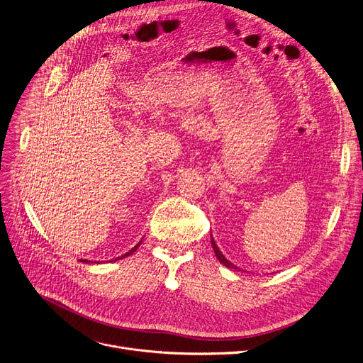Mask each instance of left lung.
I'll return each mask as SVG.
<instances>
[{
	"label": "left lung",
	"mask_w": 363,
	"mask_h": 363,
	"mask_svg": "<svg viewBox=\"0 0 363 363\" xmlns=\"http://www.w3.org/2000/svg\"><path fill=\"white\" fill-rule=\"evenodd\" d=\"M211 242H212V247H213V251H215V255H216V258L225 265V267H228V268H230V269H239L236 265H233L230 261H228L226 258H225V255L219 251V248H218V245H216V242H215V239H213V236L211 235Z\"/></svg>",
	"instance_id": "1"
}]
</instances>
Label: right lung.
Masks as SVG:
<instances>
[{"instance_id":"obj_1","label":"right lung","mask_w":363,"mask_h":363,"mask_svg":"<svg viewBox=\"0 0 363 363\" xmlns=\"http://www.w3.org/2000/svg\"><path fill=\"white\" fill-rule=\"evenodd\" d=\"M140 244H141V242H140ZM140 244H137V245H135V247H134V248H133V250H130V251H128V252H127V254H124V255H121V257H118V258H116V259H119V258H124V257H130V255H131V254H133V252H135V251H137V248H138V247H140ZM116 259H115V261H116ZM85 262H88V261H86V259H85Z\"/></svg>"}]
</instances>
